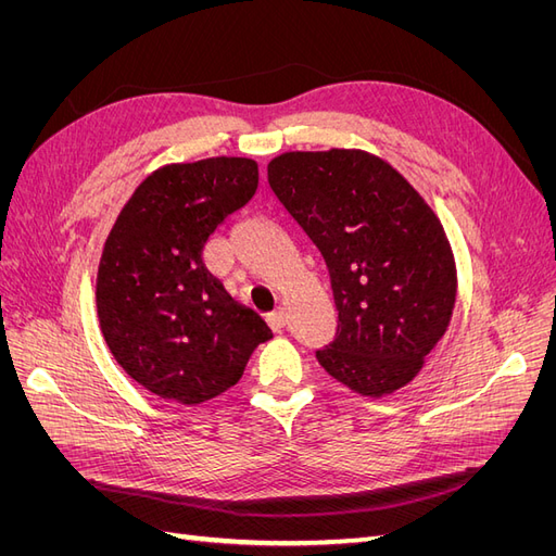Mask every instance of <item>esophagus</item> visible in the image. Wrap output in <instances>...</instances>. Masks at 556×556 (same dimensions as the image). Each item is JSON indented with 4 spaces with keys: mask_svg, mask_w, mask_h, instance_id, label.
I'll use <instances>...</instances> for the list:
<instances>
[{
    "mask_svg": "<svg viewBox=\"0 0 556 556\" xmlns=\"http://www.w3.org/2000/svg\"><path fill=\"white\" fill-rule=\"evenodd\" d=\"M266 323H268V327H271L274 331H282L285 325H288V313H285L282 308H278V311H274L271 315L266 317Z\"/></svg>",
    "mask_w": 556,
    "mask_h": 556,
    "instance_id": "1",
    "label": "esophagus"
}]
</instances>
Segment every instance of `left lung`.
<instances>
[{
  "label": "left lung",
  "mask_w": 556,
  "mask_h": 556,
  "mask_svg": "<svg viewBox=\"0 0 556 556\" xmlns=\"http://www.w3.org/2000/svg\"><path fill=\"white\" fill-rule=\"evenodd\" d=\"M266 172L329 271L339 327L317 362L366 396L410 382L457 296L439 217L406 178L362 150L285 153Z\"/></svg>",
  "instance_id": "8db88e82"
}]
</instances>
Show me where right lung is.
<instances>
[{"label": "right lung", "instance_id": "add662e5", "mask_svg": "<svg viewBox=\"0 0 556 556\" xmlns=\"http://www.w3.org/2000/svg\"><path fill=\"white\" fill-rule=\"evenodd\" d=\"M257 180L245 157L169 164L117 215L99 262L97 313L115 362L148 392L208 401L237 384L252 350L274 336L201 257Z\"/></svg>", "mask_w": 556, "mask_h": 556}]
</instances>
